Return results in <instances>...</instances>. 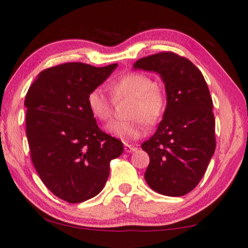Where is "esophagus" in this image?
<instances>
[{
    "label": "esophagus",
    "instance_id": "1",
    "mask_svg": "<svg viewBox=\"0 0 248 248\" xmlns=\"http://www.w3.org/2000/svg\"><path fill=\"white\" fill-rule=\"evenodd\" d=\"M124 150L126 153H132V152L136 151V147L133 145H129V144H124Z\"/></svg>",
    "mask_w": 248,
    "mask_h": 248
}]
</instances>
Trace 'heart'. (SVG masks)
<instances>
[{
	"mask_svg": "<svg viewBox=\"0 0 248 248\" xmlns=\"http://www.w3.org/2000/svg\"><path fill=\"white\" fill-rule=\"evenodd\" d=\"M108 89L114 101L124 97L132 101L126 112L131 119L112 121L106 125V131L111 135L124 142H132L145 134V123L155 125L161 121L166 108V96L148 75L128 72L113 79ZM113 100L101 89H93L86 96V106L94 119L105 122L113 115Z\"/></svg>",
	"mask_w": 248,
	"mask_h": 248,
	"instance_id": "obj_1",
	"label": "heart"
}]
</instances>
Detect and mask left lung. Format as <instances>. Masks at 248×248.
Here are the masks:
<instances>
[{
	"label": "left lung",
	"mask_w": 248,
	"mask_h": 248,
	"mask_svg": "<svg viewBox=\"0 0 248 248\" xmlns=\"http://www.w3.org/2000/svg\"><path fill=\"white\" fill-rule=\"evenodd\" d=\"M165 83L167 104L155 134L142 144L150 156L145 181L166 196H183L204 176L215 152L213 101L202 72L184 56L159 52L134 64Z\"/></svg>",
	"instance_id": "8db88e82"
}]
</instances>
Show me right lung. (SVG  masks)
Listing matches in <instances>:
<instances>
[{
    "label": "right lung",
    "mask_w": 248,
    "mask_h": 248,
    "mask_svg": "<svg viewBox=\"0 0 248 248\" xmlns=\"http://www.w3.org/2000/svg\"><path fill=\"white\" fill-rule=\"evenodd\" d=\"M117 64L95 67L64 63L42 71L26 93V136L33 165L44 185L67 203L96 196L109 163L123 143L106 134L86 106V96Z\"/></svg>",
    "instance_id": "1"
}]
</instances>
